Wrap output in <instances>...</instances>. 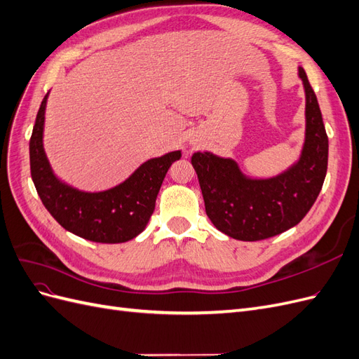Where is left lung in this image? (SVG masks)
Segmentation results:
<instances>
[{"label": "left lung", "mask_w": 359, "mask_h": 359, "mask_svg": "<svg viewBox=\"0 0 359 359\" xmlns=\"http://www.w3.org/2000/svg\"><path fill=\"white\" fill-rule=\"evenodd\" d=\"M306 93V135L299 158L276 177L245 175L233 158L194 153L205 211L233 240L260 241L297 226L316 202L328 168V136L307 74L298 67Z\"/></svg>", "instance_id": "left-lung-1"}]
</instances>
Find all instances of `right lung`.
<instances>
[{"label":"right lung","mask_w":359,"mask_h":359,"mask_svg":"<svg viewBox=\"0 0 359 359\" xmlns=\"http://www.w3.org/2000/svg\"><path fill=\"white\" fill-rule=\"evenodd\" d=\"M48 95L40 104L29 139L31 178L43 205L64 229L83 240L103 244L133 240L147 227L161 182L172 163L181 158V151L144 161L127 180L107 190L76 189L55 175L43 148Z\"/></svg>","instance_id":"obj_1"}]
</instances>
